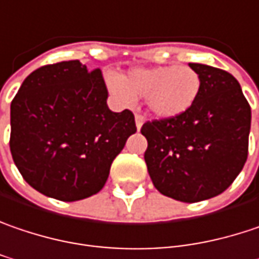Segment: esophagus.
I'll use <instances>...</instances> for the list:
<instances>
[{"label": "esophagus", "mask_w": 259, "mask_h": 259, "mask_svg": "<svg viewBox=\"0 0 259 259\" xmlns=\"http://www.w3.org/2000/svg\"><path fill=\"white\" fill-rule=\"evenodd\" d=\"M135 121H136V129L141 130V127H142V124H144V121H145L144 115L136 114L135 115Z\"/></svg>", "instance_id": "1"}]
</instances>
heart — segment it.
<instances>
[{
  "instance_id": "b5f03b06",
  "label": "heart",
  "mask_w": 259,
  "mask_h": 259,
  "mask_svg": "<svg viewBox=\"0 0 259 259\" xmlns=\"http://www.w3.org/2000/svg\"><path fill=\"white\" fill-rule=\"evenodd\" d=\"M201 77L192 67L158 66L133 69L123 79H111L110 88L124 104L148 99L149 111L158 118H175L189 111L201 92Z\"/></svg>"
}]
</instances>
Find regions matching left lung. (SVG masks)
Masks as SVG:
<instances>
[{
  "label": "left lung",
  "mask_w": 259,
  "mask_h": 259,
  "mask_svg": "<svg viewBox=\"0 0 259 259\" xmlns=\"http://www.w3.org/2000/svg\"><path fill=\"white\" fill-rule=\"evenodd\" d=\"M201 92L189 111L146 121L145 162L160 193L199 202L227 189L248 158L251 107L235 77L221 69L189 63Z\"/></svg>",
  "instance_id": "8db88e82"
}]
</instances>
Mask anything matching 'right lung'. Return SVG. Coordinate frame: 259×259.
Returning <instances> with one entry per match:
<instances>
[{
  "instance_id": "right-lung-1",
  "label": "right lung",
  "mask_w": 259,
  "mask_h": 259,
  "mask_svg": "<svg viewBox=\"0 0 259 259\" xmlns=\"http://www.w3.org/2000/svg\"><path fill=\"white\" fill-rule=\"evenodd\" d=\"M101 70L79 60L32 71L11 101L10 151L40 193L73 202L104 188L114 158L136 132L129 110L113 113Z\"/></svg>"
}]
</instances>
